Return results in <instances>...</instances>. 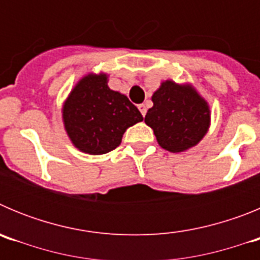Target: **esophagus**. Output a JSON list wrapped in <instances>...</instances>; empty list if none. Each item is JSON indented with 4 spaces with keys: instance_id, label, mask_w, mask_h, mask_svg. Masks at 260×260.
<instances>
[{
    "instance_id": "obj_1",
    "label": "esophagus",
    "mask_w": 260,
    "mask_h": 260,
    "mask_svg": "<svg viewBox=\"0 0 260 260\" xmlns=\"http://www.w3.org/2000/svg\"><path fill=\"white\" fill-rule=\"evenodd\" d=\"M138 108H139V110H141V113H142V116H146V113H147V107L144 104H139L138 105Z\"/></svg>"
}]
</instances>
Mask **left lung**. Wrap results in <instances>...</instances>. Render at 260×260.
Returning <instances> with one entry per match:
<instances>
[{
	"label": "left lung",
	"mask_w": 260,
	"mask_h": 260,
	"mask_svg": "<svg viewBox=\"0 0 260 260\" xmlns=\"http://www.w3.org/2000/svg\"><path fill=\"white\" fill-rule=\"evenodd\" d=\"M144 122L153 128L158 144L169 152H182L202 141L210 126V108L191 86L172 80L152 96Z\"/></svg>",
	"instance_id": "1"
}]
</instances>
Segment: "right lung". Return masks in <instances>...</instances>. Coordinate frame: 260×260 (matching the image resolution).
Masks as SVG:
<instances>
[{
    "label": "right lung",
    "instance_id": "obj_1",
    "mask_svg": "<svg viewBox=\"0 0 260 260\" xmlns=\"http://www.w3.org/2000/svg\"><path fill=\"white\" fill-rule=\"evenodd\" d=\"M107 83V74L87 75L78 82L62 109L69 138L78 150L89 155L113 151L126 128L143 121L138 108Z\"/></svg>",
    "mask_w": 260,
    "mask_h": 260
}]
</instances>
